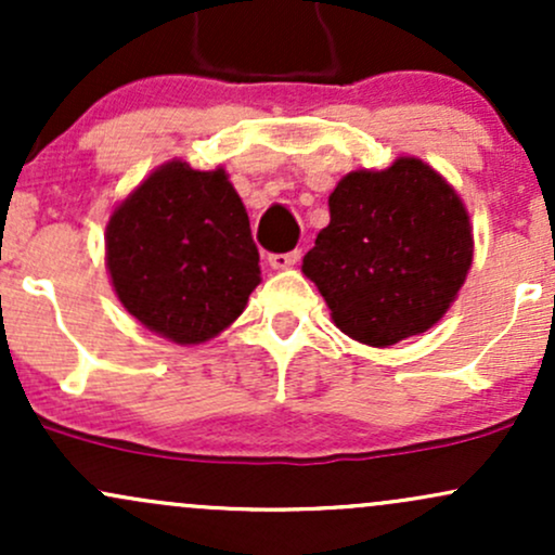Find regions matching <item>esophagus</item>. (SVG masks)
Masks as SVG:
<instances>
[{
  "mask_svg": "<svg viewBox=\"0 0 555 555\" xmlns=\"http://www.w3.org/2000/svg\"><path fill=\"white\" fill-rule=\"evenodd\" d=\"M299 260V250H289V253H271L269 256V266L271 269H289Z\"/></svg>",
  "mask_w": 555,
  "mask_h": 555,
  "instance_id": "1",
  "label": "esophagus"
}]
</instances>
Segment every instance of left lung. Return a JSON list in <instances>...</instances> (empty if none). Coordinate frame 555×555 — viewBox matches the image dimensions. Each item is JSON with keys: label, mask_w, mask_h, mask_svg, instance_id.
Here are the masks:
<instances>
[{"label": "left lung", "mask_w": 555, "mask_h": 555, "mask_svg": "<svg viewBox=\"0 0 555 555\" xmlns=\"http://www.w3.org/2000/svg\"><path fill=\"white\" fill-rule=\"evenodd\" d=\"M331 224L302 258L344 334L388 347L441 321L473 263L462 201L420 158L352 171L328 197Z\"/></svg>", "instance_id": "obj_1"}]
</instances>
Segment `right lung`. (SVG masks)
<instances>
[{"label": "right lung", "instance_id": "right-lung-1", "mask_svg": "<svg viewBox=\"0 0 555 555\" xmlns=\"http://www.w3.org/2000/svg\"><path fill=\"white\" fill-rule=\"evenodd\" d=\"M250 219L224 169H156L106 227V263L127 313L177 344L224 331L260 284Z\"/></svg>", "mask_w": 555, "mask_h": 555}]
</instances>
